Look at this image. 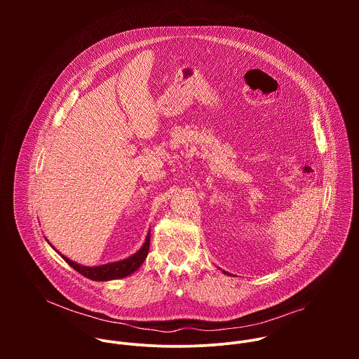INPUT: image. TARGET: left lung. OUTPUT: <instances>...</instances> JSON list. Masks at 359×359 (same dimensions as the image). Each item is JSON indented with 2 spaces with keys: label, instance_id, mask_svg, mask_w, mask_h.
<instances>
[{
  "label": "left lung",
  "instance_id": "obj_1",
  "mask_svg": "<svg viewBox=\"0 0 359 359\" xmlns=\"http://www.w3.org/2000/svg\"><path fill=\"white\" fill-rule=\"evenodd\" d=\"M224 273H226V271H224ZM226 274H229V273H226Z\"/></svg>",
  "mask_w": 359,
  "mask_h": 359
}]
</instances>
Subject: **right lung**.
I'll list each match as a JSON object with an SVG mask.
<instances>
[{
	"mask_svg": "<svg viewBox=\"0 0 359 359\" xmlns=\"http://www.w3.org/2000/svg\"><path fill=\"white\" fill-rule=\"evenodd\" d=\"M149 244H150V231L147 233L146 240H144L143 245L140 247V250L136 251L133 255H130V257H128L125 260L115 262V263H108V264H104V266H96V267L81 266V264L69 260L68 257H65V255H62L61 252H60V255L74 270H76L83 277H86L89 280H93V281H109V280L123 278V277H128L132 273H135L142 266L144 259L147 257Z\"/></svg>",
	"mask_w": 359,
	"mask_h": 359,
	"instance_id": "obj_1",
	"label": "right lung"
}]
</instances>
